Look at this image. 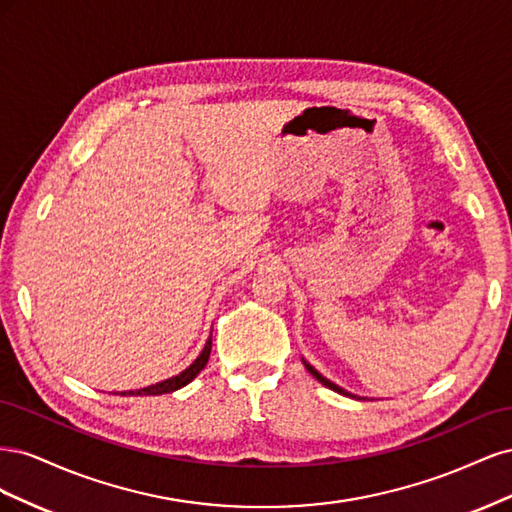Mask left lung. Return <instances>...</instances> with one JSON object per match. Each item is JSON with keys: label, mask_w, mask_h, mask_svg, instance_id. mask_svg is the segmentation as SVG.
Returning <instances> with one entry per match:
<instances>
[{"label": "left lung", "mask_w": 512, "mask_h": 512, "mask_svg": "<svg viewBox=\"0 0 512 512\" xmlns=\"http://www.w3.org/2000/svg\"><path fill=\"white\" fill-rule=\"evenodd\" d=\"M303 365H305V369L309 371V374H312V376H314V378H316L318 382H322L324 386H327V389H331V391H335V393H339V395H346V397H354V399H361V397H356V395H352V393L344 391V389H342V386H337V384H335V382H331L329 378H324V376L320 374V371H316V369H314L312 365H309V363H307L305 359H303Z\"/></svg>", "instance_id": "left-lung-1"}]
</instances>
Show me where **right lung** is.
I'll return each instance as SVG.
<instances>
[{"label":"right lung","instance_id":"1","mask_svg":"<svg viewBox=\"0 0 512 512\" xmlns=\"http://www.w3.org/2000/svg\"><path fill=\"white\" fill-rule=\"evenodd\" d=\"M209 354H211V335H209V339H207V344H205V348H203V352H200L198 356H196V361L190 365V367H185L181 374H177V376H173V378H168V380H162V382H158V384H151V386H145V389H136V391H123V393H119V395H164V393H173V391H177V389H181V386H185V384H190L200 371L205 369V365H207V361H209Z\"/></svg>","mask_w":512,"mask_h":512}]
</instances>
